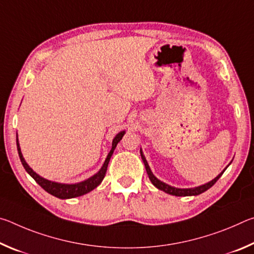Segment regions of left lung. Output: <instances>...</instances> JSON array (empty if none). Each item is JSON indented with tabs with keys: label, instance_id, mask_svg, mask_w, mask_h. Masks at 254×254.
I'll list each match as a JSON object with an SVG mask.
<instances>
[{
	"label": "left lung",
	"instance_id": "8db88e82",
	"mask_svg": "<svg viewBox=\"0 0 254 254\" xmlns=\"http://www.w3.org/2000/svg\"><path fill=\"white\" fill-rule=\"evenodd\" d=\"M140 153H141V158H142V161H143V163H144L145 170H147V174H148V176H149L150 182L152 183L153 186L157 187L158 189H160V190H162V191L167 192V194L174 195V196H197V195L201 194V192L206 191V190H207V189H209L210 187H212L213 185H214L215 183H216L218 179L221 178V176L223 175V173H224L227 167H229V166L231 165V162H232V161H231V162L229 163V165H227L226 168L223 169V171H222V173H221L220 175H217L216 177L210 180V182H208V183H206V184H204V185H200V186H197V187H192V188H177V187L170 186V185L161 182L160 179H158V178L156 177V176L153 175L151 169H150L147 159H145L144 154H143V152H142V149H141V148H140Z\"/></svg>",
	"mask_w": 254,
	"mask_h": 254
}]
</instances>
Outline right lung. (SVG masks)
I'll use <instances>...</instances> for the list:
<instances>
[{"label":"right lung","mask_w":254,"mask_h":254,"mask_svg":"<svg viewBox=\"0 0 254 254\" xmlns=\"http://www.w3.org/2000/svg\"><path fill=\"white\" fill-rule=\"evenodd\" d=\"M124 134H126V130L119 132L118 134L114 136L113 141H112L111 151L109 152V154H107V157L105 159L104 163H103L102 168L98 170L95 175H93L92 177L85 179V180H83V182L75 183V184H63V183L53 182V180H48L44 177H41V176L38 175L36 171H33L31 167H30L27 163V161L24 160L22 152H21L18 134H16V148H18L20 160H21V162H22L25 171H27V173L31 176L34 180H36L37 184H39L40 186L44 188L47 192H49L50 195L57 197V198H60V199H68V198H75V197L83 196L85 194H87V192L92 191L93 189H95L98 185L102 183V180L105 177L107 166H109V162H110L112 154H113L115 148H117L118 143L121 141Z\"/></svg>","instance_id":"add662e5"}]
</instances>
